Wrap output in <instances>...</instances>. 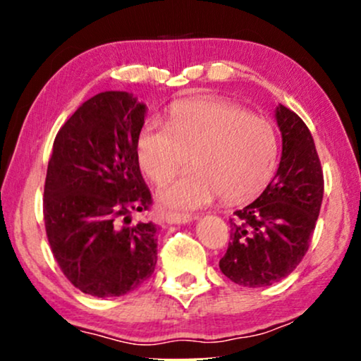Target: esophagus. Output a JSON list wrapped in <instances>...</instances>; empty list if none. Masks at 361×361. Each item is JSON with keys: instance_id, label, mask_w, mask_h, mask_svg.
I'll return each mask as SVG.
<instances>
[{"instance_id": "obj_1", "label": "esophagus", "mask_w": 361, "mask_h": 361, "mask_svg": "<svg viewBox=\"0 0 361 361\" xmlns=\"http://www.w3.org/2000/svg\"><path fill=\"white\" fill-rule=\"evenodd\" d=\"M164 220L166 224H189V221L192 220V215L189 214H176V212H167V214L164 215Z\"/></svg>"}]
</instances>
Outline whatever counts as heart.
Instances as JSON below:
<instances>
[{"label": "heart", "instance_id": "heart-1", "mask_svg": "<svg viewBox=\"0 0 361 361\" xmlns=\"http://www.w3.org/2000/svg\"><path fill=\"white\" fill-rule=\"evenodd\" d=\"M192 171L159 189L174 209H197L216 195L226 204L248 200L268 184L278 159V140L264 118L225 100L176 103L166 126L146 123L136 136V157L147 179L161 184L185 166Z\"/></svg>", "mask_w": 361, "mask_h": 361}]
</instances>
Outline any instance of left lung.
<instances>
[{
	"instance_id": "1",
	"label": "left lung",
	"mask_w": 361,
	"mask_h": 361,
	"mask_svg": "<svg viewBox=\"0 0 361 361\" xmlns=\"http://www.w3.org/2000/svg\"><path fill=\"white\" fill-rule=\"evenodd\" d=\"M283 154L274 179L253 204L231 219L228 250L220 259L226 278L246 288L284 279L307 253L324 197V172L305 123L276 108Z\"/></svg>"
}]
</instances>
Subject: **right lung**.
I'll return each mask as SVG.
<instances>
[{"label": "right lung", "mask_w": 361, "mask_h": 361, "mask_svg": "<svg viewBox=\"0 0 361 361\" xmlns=\"http://www.w3.org/2000/svg\"><path fill=\"white\" fill-rule=\"evenodd\" d=\"M146 106L128 92L82 103L54 140L44 224L63 276L95 298H118L154 273L157 226L131 225L152 205L136 157Z\"/></svg>", "instance_id": "right-lung-1"}]
</instances>
